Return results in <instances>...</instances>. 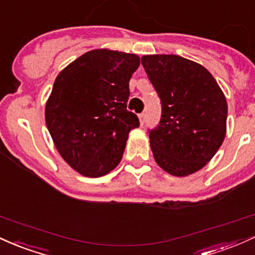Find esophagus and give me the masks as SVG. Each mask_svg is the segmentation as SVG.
<instances>
[{
    "label": "esophagus",
    "mask_w": 255,
    "mask_h": 255,
    "mask_svg": "<svg viewBox=\"0 0 255 255\" xmlns=\"http://www.w3.org/2000/svg\"><path fill=\"white\" fill-rule=\"evenodd\" d=\"M138 118H139V123H141V125L144 124V120H145V113L143 112L141 114H138Z\"/></svg>",
    "instance_id": "1"
}]
</instances>
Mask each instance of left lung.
I'll use <instances>...</instances> for the list:
<instances>
[{"label": "left lung", "mask_w": 255, "mask_h": 255, "mask_svg": "<svg viewBox=\"0 0 255 255\" xmlns=\"http://www.w3.org/2000/svg\"><path fill=\"white\" fill-rule=\"evenodd\" d=\"M141 62L161 104L158 127L148 130L154 159L173 176L196 172L224 141V94L204 66L182 56L145 55Z\"/></svg>", "instance_id": "1"}]
</instances>
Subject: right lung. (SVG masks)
<instances>
[{"mask_svg": "<svg viewBox=\"0 0 255 255\" xmlns=\"http://www.w3.org/2000/svg\"><path fill=\"white\" fill-rule=\"evenodd\" d=\"M135 54L99 49L64 68L45 106V123L59 153L83 176L101 177L123 158L128 132L139 127L127 110Z\"/></svg>", "mask_w": 255, "mask_h": 255, "instance_id": "add662e5", "label": "right lung"}]
</instances>
